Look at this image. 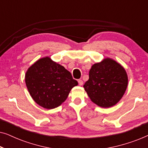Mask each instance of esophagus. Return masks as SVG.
Segmentation results:
<instances>
[{"label": "esophagus", "instance_id": "34e87169", "mask_svg": "<svg viewBox=\"0 0 148 148\" xmlns=\"http://www.w3.org/2000/svg\"><path fill=\"white\" fill-rule=\"evenodd\" d=\"M78 84L79 86H82L83 84H84V82H83V81L82 79H79L78 80Z\"/></svg>", "mask_w": 148, "mask_h": 148}]
</instances>
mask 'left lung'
Listing matches in <instances>:
<instances>
[{"instance_id": "8db88e82", "label": "left lung", "mask_w": 148, "mask_h": 148, "mask_svg": "<svg viewBox=\"0 0 148 148\" xmlns=\"http://www.w3.org/2000/svg\"><path fill=\"white\" fill-rule=\"evenodd\" d=\"M128 84L125 69L110 58L93 64L84 88L91 100L103 108L114 106L121 100Z\"/></svg>"}]
</instances>
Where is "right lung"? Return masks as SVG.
I'll use <instances>...</instances> for the list:
<instances>
[{"label":"right lung","instance_id":"obj_1","mask_svg":"<svg viewBox=\"0 0 148 148\" xmlns=\"http://www.w3.org/2000/svg\"><path fill=\"white\" fill-rule=\"evenodd\" d=\"M25 84L38 104L44 108L52 109L65 101L71 90L78 83L64 66L45 57L28 69Z\"/></svg>","mask_w":148,"mask_h":148}]
</instances>
